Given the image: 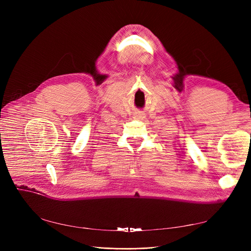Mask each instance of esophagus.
<instances>
[{
  "mask_svg": "<svg viewBox=\"0 0 251 251\" xmlns=\"http://www.w3.org/2000/svg\"><path fill=\"white\" fill-rule=\"evenodd\" d=\"M137 118H144V117H143V114H138Z\"/></svg>",
  "mask_w": 251,
  "mask_h": 251,
  "instance_id": "34e87169",
  "label": "esophagus"
}]
</instances>
